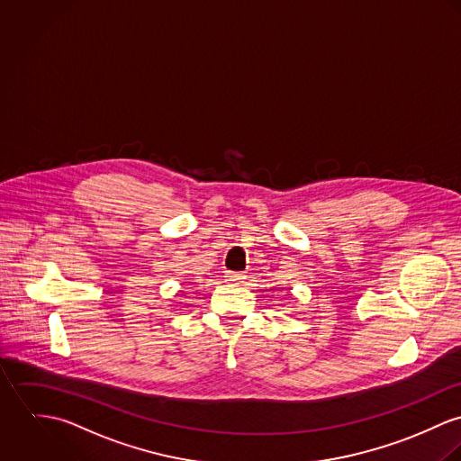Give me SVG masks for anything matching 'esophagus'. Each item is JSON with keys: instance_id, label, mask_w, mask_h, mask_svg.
<instances>
[{"instance_id": "obj_1", "label": "esophagus", "mask_w": 461, "mask_h": 461, "mask_svg": "<svg viewBox=\"0 0 461 461\" xmlns=\"http://www.w3.org/2000/svg\"><path fill=\"white\" fill-rule=\"evenodd\" d=\"M224 277L228 283H233V285H240L246 279V276L242 272H226Z\"/></svg>"}]
</instances>
